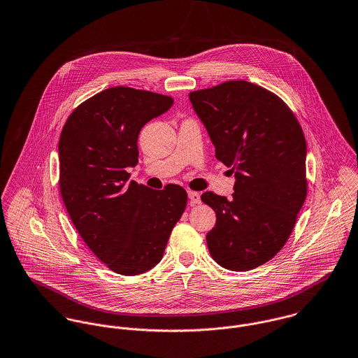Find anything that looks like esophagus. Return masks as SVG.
Returning a JSON list of instances; mask_svg holds the SVG:
<instances>
[{
	"label": "esophagus",
	"mask_w": 358,
	"mask_h": 358,
	"mask_svg": "<svg viewBox=\"0 0 358 358\" xmlns=\"http://www.w3.org/2000/svg\"><path fill=\"white\" fill-rule=\"evenodd\" d=\"M189 199H190V203H192V205L199 203V202H201L199 193H196V192H189Z\"/></svg>",
	"instance_id": "34e87169"
}]
</instances>
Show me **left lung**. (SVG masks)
<instances>
[{
	"instance_id": "1",
	"label": "left lung",
	"mask_w": 358,
	"mask_h": 358,
	"mask_svg": "<svg viewBox=\"0 0 358 358\" xmlns=\"http://www.w3.org/2000/svg\"><path fill=\"white\" fill-rule=\"evenodd\" d=\"M189 98L216 148L235 169L232 199L206 192L216 212L206 235L212 259L249 271L273 259L293 232L308 193L306 141L289 105L246 80H228Z\"/></svg>"
}]
</instances>
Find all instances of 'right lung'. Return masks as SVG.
<instances>
[{
    "label": "right lung",
    "mask_w": 358,
    "mask_h": 358,
    "mask_svg": "<svg viewBox=\"0 0 358 358\" xmlns=\"http://www.w3.org/2000/svg\"><path fill=\"white\" fill-rule=\"evenodd\" d=\"M173 103L169 96L110 87L68 116L59 141V186L79 235L110 271L134 276L159 264L187 193L179 185L152 190L129 182L138 135Z\"/></svg>",
    "instance_id": "right-lung-1"
}]
</instances>
